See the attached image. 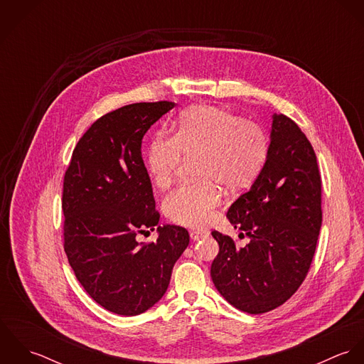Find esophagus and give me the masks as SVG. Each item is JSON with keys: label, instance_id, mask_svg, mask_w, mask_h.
I'll list each match as a JSON object with an SVG mask.
<instances>
[{"label": "esophagus", "instance_id": "34e87169", "mask_svg": "<svg viewBox=\"0 0 364 364\" xmlns=\"http://www.w3.org/2000/svg\"><path fill=\"white\" fill-rule=\"evenodd\" d=\"M189 235H191V240H193V241H199V240L205 238V237L208 235V232H206V231H203V230H193V231H191V232H189Z\"/></svg>", "mask_w": 364, "mask_h": 364}]
</instances>
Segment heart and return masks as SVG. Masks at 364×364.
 <instances>
[{"label": "heart", "mask_w": 364, "mask_h": 364, "mask_svg": "<svg viewBox=\"0 0 364 364\" xmlns=\"http://www.w3.org/2000/svg\"><path fill=\"white\" fill-rule=\"evenodd\" d=\"M269 150L267 134L255 122L217 106L199 105L182 116L172 137L156 134L146 164L153 183L165 189L175 178L182 156H198L202 179L175 188L164 199L165 215L175 224L206 225L221 200V188L238 192L259 175Z\"/></svg>", "instance_id": "1"}]
</instances>
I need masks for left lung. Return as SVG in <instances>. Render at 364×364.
<instances>
[{"label": "left lung", "instance_id": "8db88e82", "mask_svg": "<svg viewBox=\"0 0 364 364\" xmlns=\"http://www.w3.org/2000/svg\"><path fill=\"white\" fill-rule=\"evenodd\" d=\"M227 217L251 241L238 248L231 237L211 231L220 247L210 270L215 289L241 311L274 310L304 282L322 223L316 156L290 117L273 114L266 162Z\"/></svg>", "mask_w": 364, "mask_h": 364}]
</instances>
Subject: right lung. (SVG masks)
Returning <instances> with one entry per match:
<instances>
[{"mask_svg":"<svg viewBox=\"0 0 364 364\" xmlns=\"http://www.w3.org/2000/svg\"><path fill=\"white\" fill-rule=\"evenodd\" d=\"M173 102L126 105L95 120L77 143L64 175V251L75 277L105 310L139 315L165 294L175 262L189 245L179 225H158L141 156L147 130ZM156 243L136 235L155 227Z\"/></svg>","mask_w":364,"mask_h":364,"instance_id":"add662e5","label":"right lung"}]
</instances>
